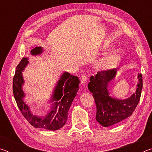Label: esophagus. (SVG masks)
I'll list each match as a JSON object with an SVG mask.
<instances>
[{"label":"esophagus","instance_id":"esophagus-1","mask_svg":"<svg viewBox=\"0 0 152 152\" xmlns=\"http://www.w3.org/2000/svg\"><path fill=\"white\" fill-rule=\"evenodd\" d=\"M87 82V78L86 77V76L82 75L80 77V82L82 84H86Z\"/></svg>","mask_w":152,"mask_h":152}]
</instances>
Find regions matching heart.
I'll use <instances>...</instances> for the list:
<instances>
[{
  "mask_svg": "<svg viewBox=\"0 0 152 152\" xmlns=\"http://www.w3.org/2000/svg\"><path fill=\"white\" fill-rule=\"evenodd\" d=\"M109 49V46H104L103 50L107 51ZM121 56L117 51H110L106 53L96 62V68L101 71H106L110 70L117 66L120 61Z\"/></svg>",
  "mask_w": 152,
  "mask_h": 152,
  "instance_id": "obj_1",
  "label": "heart"
}]
</instances>
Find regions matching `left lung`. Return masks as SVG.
<instances>
[{"label": "left lung", "instance_id": "obj_1", "mask_svg": "<svg viewBox=\"0 0 152 152\" xmlns=\"http://www.w3.org/2000/svg\"><path fill=\"white\" fill-rule=\"evenodd\" d=\"M117 69L98 72L90 77L88 84L96 105V120L103 127H109L122 121L132 115L140 100L143 80L137 74L138 82L135 93L125 99H119L110 95L109 85L115 78Z\"/></svg>", "mask_w": 152, "mask_h": 152}]
</instances>
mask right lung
<instances>
[{
  "label": "right lung",
  "mask_w": 152,
  "mask_h": 152,
  "mask_svg": "<svg viewBox=\"0 0 152 152\" xmlns=\"http://www.w3.org/2000/svg\"><path fill=\"white\" fill-rule=\"evenodd\" d=\"M44 50L42 47H35L31 50V55L40 56ZM28 60V58H23L17 66L13 78L12 90L17 106L24 117L34 127L58 130L66 124L68 119V110L79 90L78 78L70 75L68 72H63L48 101L50 105L47 114L41 116L33 115L30 107L24 101L26 94L23 88L25 84L23 72L29 64Z\"/></svg>",
  "instance_id": "add662e5"
}]
</instances>
